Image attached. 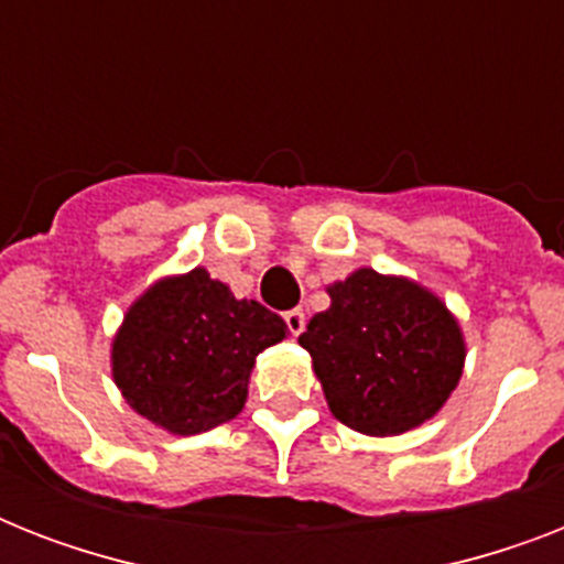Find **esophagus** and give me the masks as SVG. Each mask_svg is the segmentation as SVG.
Wrapping results in <instances>:
<instances>
[{"mask_svg":"<svg viewBox=\"0 0 564 564\" xmlns=\"http://www.w3.org/2000/svg\"><path fill=\"white\" fill-rule=\"evenodd\" d=\"M283 322H286V327H290L292 336L304 334V325H307V318H304V313H301V310H286V313H283Z\"/></svg>","mask_w":564,"mask_h":564,"instance_id":"obj_1","label":"esophagus"}]
</instances>
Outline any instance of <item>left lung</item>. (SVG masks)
<instances>
[{"label": "left lung", "mask_w": 564, "mask_h": 564, "mask_svg": "<svg viewBox=\"0 0 564 564\" xmlns=\"http://www.w3.org/2000/svg\"><path fill=\"white\" fill-rule=\"evenodd\" d=\"M330 307L299 336L345 427L401 436L447 403L465 369L459 318L424 283L369 265L327 283Z\"/></svg>", "instance_id": "8db88e82"}]
</instances>
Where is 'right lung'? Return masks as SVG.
Wrapping results in <instances>:
<instances>
[{
  "mask_svg": "<svg viewBox=\"0 0 564 564\" xmlns=\"http://www.w3.org/2000/svg\"><path fill=\"white\" fill-rule=\"evenodd\" d=\"M290 327L260 301L237 299L204 265L163 274L126 310L110 343V375L137 415L172 436L237 419L257 354Z\"/></svg>",
  "mask_w": 564,
  "mask_h": 564,
  "instance_id": "add662e5",
  "label": "right lung"
}]
</instances>
